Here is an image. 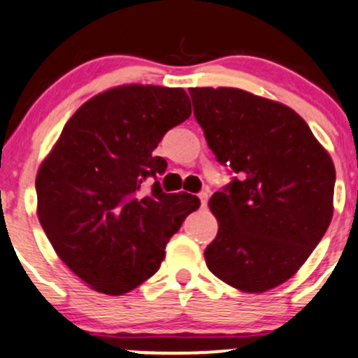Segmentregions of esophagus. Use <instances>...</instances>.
<instances>
[{"instance_id":"34e87169","label":"esophagus","mask_w":358,"mask_h":358,"mask_svg":"<svg viewBox=\"0 0 358 358\" xmlns=\"http://www.w3.org/2000/svg\"><path fill=\"white\" fill-rule=\"evenodd\" d=\"M198 198H200L201 201V208H205L206 203H208V193H206V191H201V193L198 194Z\"/></svg>"}]
</instances>
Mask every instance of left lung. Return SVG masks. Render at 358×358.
<instances>
[{
    "label": "left lung",
    "instance_id": "8db88e82",
    "mask_svg": "<svg viewBox=\"0 0 358 358\" xmlns=\"http://www.w3.org/2000/svg\"><path fill=\"white\" fill-rule=\"evenodd\" d=\"M210 150L236 178L208 205L219 222L205 262L220 281L264 293L293 278L333 219L336 171L289 106L238 87H191Z\"/></svg>",
    "mask_w": 358,
    "mask_h": 358
}]
</instances>
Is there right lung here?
Instances as JSON below:
<instances>
[{
  "mask_svg": "<svg viewBox=\"0 0 358 358\" xmlns=\"http://www.w3.org/2000/svg\"><path fill=\"white\" fill-rule=\"evenodd\" d=\"M191 115L180 87L124 84L87 99L36 176L38 217L60 260L91 289L119 296L160 268L165 245L200 200L164 193L155 148Z\"/></svg>",
  "mask_w": 358,
  "mask_h": 358,
  "instance_id": "right-lung-1",
  "label": "right lung"
}]
</instances>
